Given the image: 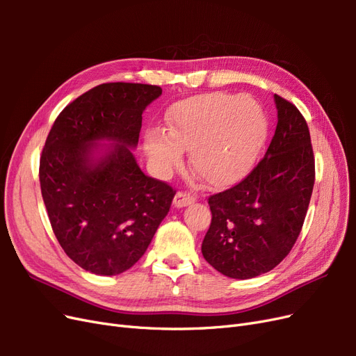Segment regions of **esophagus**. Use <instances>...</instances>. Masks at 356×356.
Masks as SVG:
<instances>
[{"label": "esophagus", "instance_id": "esophagus-1", "mask_svg": "<svg viewBox=\"0 0 356 356\" xmlns=\"http://www.w3.org/2000/svg\"><path fill=\"white\" fill-rule=\"evenodd\" d=\"M196 200L195 196H191L190 193H184V191H178L175 197H174V207L175 208H184L188 207L190 203H193Z\"/></svg>", "mask_w": 356, "mask_h": 356}]
</instances>
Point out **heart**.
Wrapping results in <instances>:
<instances>
[{"label": "heart", "instance_id": "obj_1", "mask_svg": "<svg viewBox=\"0 0 356 356\" xmlns=\"http://www.w3.org/2000/svg\"><path fill=\"white\" fill-rule=\"evenodd\" d=\"M266 135L260 104L248 95L224 92L191 96L172 106L168 132L152 127L144 147L157 170L168 174L190 152L195 174L213 187L230 186L251 169Z\"/></svg>", "mask_w": 356, "mask_h": 356}]
</instances>
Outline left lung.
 I'll list each match as a JSON object with an SVG mask.
<instances>
[{"instance_id":"obj_1","label":"left lung","mask_w":356,"mask_h":356,"mask_svg":"<svg viewBox=\"0 0 356 356\" xmlns=\"http://www.w3.org/2000/svg\"><path fill=\"white\" fill-rule=\"evenodd\" d=\"M277 124L260 163L238 186L209 197L212 212L202 254L233 279L270 272L303 227L315 184V159L305 117L275 95Z\"/></svg>"}]
</instances>
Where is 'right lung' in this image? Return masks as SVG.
I'll list each match as a JSON object with an SVG mask.
<instances>
[{"mask_svg":"<svg viewBox=\"0 0 356 356\" xmlns=\"http://www.w3.org/2000/svg\"><path fill=\"white\" fill-rule=\"evenodd\" d=\"M161 88L106 83L83 93L53 123L40 186L53 233L84 270L114 276L144 255L175 191L147 177L136 148L143 113Z\"/></svg>","mask_w":356,"mask_h":356,"instance_id":"1","label":"right lung"}]
</instances>
